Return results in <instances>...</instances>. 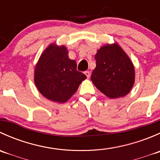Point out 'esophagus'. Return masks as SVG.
<instances>
[{"label":"esophagus","instance_id":"34e87169","mask_svg":"<svg viewBox=\"0 0 160 160\" xmlns=\"http://www.w3.org/2000/svg\"><path fill=\"white\" fill-rule=\"evenodd\" d=\"M84 74L87 76V77H88V78H90V72H89V71H85Z\"/></svg>","mask_w":160,"mask_h":160}]
</instances>
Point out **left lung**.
<instances>
[{
	"mask_svg": "<svg viewBox=\"0 0 160 160\" xmlns=\"http://www.w3.org/2000/svg\"><path fill=\"white\" fill-rule=\"evenodd\" d=\"M96 67L91 74L92 82L109 98L128 94L135 83V68L128 55L117 44H107L95 55Z\"/></svg>",
	"mask_w": 160,
	"mask_h": 160,
	"instance_id": "8db88e82",
	"label": "left lung"
}]
</instances>
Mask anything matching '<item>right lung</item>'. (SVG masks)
<instances>
[{
    "mask_svg": "<svg viewBox=\"0 0 160 160\" xmlns=\"http://www.w3.org/2000/svg\"><path fill=\"white\" fill-rule=\"evenodd\" d=\"M77 62L64 46L50 44L42 53L35 69V86L47 99L65 103L78 89L85 74L77 70Z\"/></svg>",
    "mask_w": 160,
    "mask_h": 160,
    "instance_id": "1",
    "label": "right lung"
}]
</instances>
